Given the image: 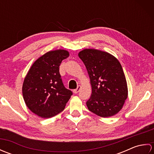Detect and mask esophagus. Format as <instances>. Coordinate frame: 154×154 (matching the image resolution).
Segmentation results:
<instances>
[{"instance_id":"34e87169","label":"esophagus","mask_w":154,"mask_h":154,"mask_svg":"<svg viewBox=\"0 0 154 154\" xmlns=\"http://www.w3.org/2000/svg\"><path fill=\"white\" fill-rule=\"evenodd\" d=\"M81 88V87L80 85L77 86V89H74V90H73V93H74L75 94H77V93L78 92H79V91H80Z\"/></svg>"}]
</instances>
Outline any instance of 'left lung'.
Wrapping results in <instances>:
<instances>
[{"label": "left lung", "mask_w": 154, "mask_h": 154, "mask_svg": "<svg viewBox=\"0 0 154 154\" xmlns=\"http://www.w3.org/2000/svg\"><path fill=\"white\" fill-rule=\"evenodd\" d=\"M78 55L87 68L92 87L86 103L88 109L103 118L115 115L128 97L127 83L120 62L112 55L94 49H85Z\"/></svg>", "instance_id": "obj_1"}]
</instances>
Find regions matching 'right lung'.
<instances>
[{"mask_svg": "<svg viewBox=\"0 0 154 154\" xmlns=\"http://www.w3.org/2000/svg\"><path fill=\"white\" fill-rule=\"evenodd\" d=\"M66 50L50 51L32 65L22 85L24 102L32 112L49 119L61 112L73 94L63 85L60 73L62 60L69 57Z\"/></svg>", "mask_w": 154, "mask_h": 154, "instance_id": "obj_1", "label": "right lung"}]
</instances>
